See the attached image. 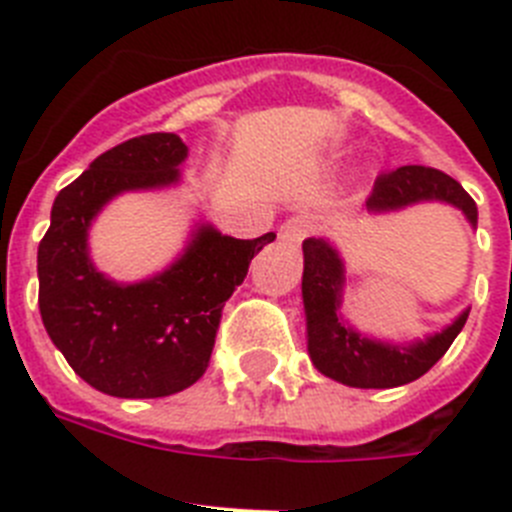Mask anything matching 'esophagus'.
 Segmentation results:
<instances>
[{"instance_id": "obj_1", "label": "esophagus", "mask_w": 512, "mask_h": 512, "mask_svg": "<svg viewBox=\"0 0 512 512\" xmlns=\"http://www.w3.org/2000/svg\"><path fill=\"white\" fill-rule=\"evenodd\" d=\"M312 225L307 217H289V220H284L282 228H279V241L284 243V246H292L297 248L302 241H305L307 235H310Z\"/></svg>"}]
</instances>
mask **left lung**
Wrapping results in <instances>:
<instances>
[{
    "label": "left lung",
    "mask_w": 512,
    "mask_h": 512,
    "mask_svg": "<svg viewBox=\"0 0 512 512\" xmlns=\"http://www.w3.org/2000/svg\"><path fill=\"white\" fill-rule=\"evenodd\" d=\"M423 200H441L459 207L477 223V205L456 179L438 169L425 166H400L377 176L372 197L366 200L369 210H397ZM305 274H302V300L307 312V351L312 364L325 377L361 390H390L400 384L415 382L441 359L459 330L467 323L469 312L446 330L413 346H387V343L361 338L356 330L338 320V297L343 287V264L338 253L320 238L302 243Z\"/></svg>",
    "instance_id": "8db88e82"
}]
</instances>
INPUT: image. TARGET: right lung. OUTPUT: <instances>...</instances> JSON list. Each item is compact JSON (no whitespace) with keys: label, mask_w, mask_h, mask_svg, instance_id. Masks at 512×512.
Returning <instances> with one entry per match:
<instances>
[{"label":"right lung","mask_w":512,"mask_h":512,"mask_svg":"<svg viewBox=\"0 0 512 512\" xmlns=\"http://www.w3.org/2000/svg\"><path fill=\"white\" fill-rule=\"evenodd\" d=\"M187 146L174 133H148L104 151L58 192L51 228L38 246V305L45 330L69 366L112 397H166L207 372L223 307L251 259L277 235L238 241L200 228L192 246L151 282L104 279L89 261L92 217L115 194L179 179Z\"/></svg>","instance_id":"right-lung-1"}]
</instances>
